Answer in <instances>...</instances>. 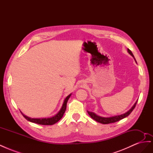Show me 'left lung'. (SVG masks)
I'll return each mask as SVG.
<instances>
[{"label": "left lung", "instance_id": "left-lung-1", "mask_svg": "<svg viewBox=\"0 0 153 153\" xmlns=\"http://www.w3.org/2000/svg\"><path fill=\"white\" fill-rule=\"evenodd\" d=\"M128 53L130 54L131 56L134 58V59L135 60V57H134V55L133 54V53L131 52V51L128 48ZM136 61V60H135ZM137 101L135 102V103L134 104V105L132 106V107L131 108L130 110H129L127 112L124 113L123 114H121V115H115V116H113V117H101V116H99V115H96V114H94V112H89V111H87L88 114H89V115L91 116V117L92 119H93L94 120H95L96 121L100 123H101V124H110V123H115V122H117L119 121H120V120H121L125 117H126L127 116H128V115L130 114L131 113L132 111L133 110V109L135 108V106L137 105Z\"/></svg>", "mask_w": 153, "mask_h": 153}]
</instances>
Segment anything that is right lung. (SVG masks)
Listing matches in <instances>:
<instances>
[{
    "label": "right lung",
    "instance_id": "add662e5",
    "mask_svg": "<svg viewBox=\"0 0 153 153\" xmlns=\"http://www.w3.org/2000/svg\"><path fill=\"white\" fill-rule=\"evenodd\" d=\"M71 94H70L69 95H68L66 98H65V100H64V103H63V105L62 106V108H61V110H60L59 112L55 115H54V116L52 117H49V118H30V117H29L26 116V115H25L24 114H23L22 113V115L23 116H24L27 121H29L30 122H32V123H36V124H41V125H52V124H54L55 123H57L60 119H61L63 115L64 114V112H65L66 111V105H67V102L69 100V98H70Z\"/></svg>",
    "mask_w": 153,
    "mask_h": 153
}]
</instances>
